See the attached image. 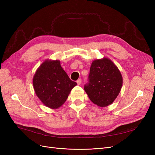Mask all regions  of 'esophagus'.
<instances>
[{"label":"esophagus","mask_w":155,"mask_h":155,"mask_svg":"<svg viewBox=\"0 0 155 155\" xmlns=\"http://www.w3.org/2000/svg\"><path fill=\"white\" fill-rule=\"evenodd\" d=\"M77 83L78 84V85H80V84L81 83V79H78L77 80Z\"/></svg>","instance_id":"esophagus-1"}]
</instances>
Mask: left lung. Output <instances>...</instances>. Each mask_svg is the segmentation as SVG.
<instances>
[{
	"label": "left lung",
	"instance_id": "obj_1",
	"mask_svg": "<svg viewBox=\"0 0 155 155\" xmlns=\"http://www.w3.org/2000/svg\"><path fill=\"white\" fill-rule=\"evenodd\" d=\"M122 83L118 68L110 59L104 58L92 62L84 89L92 102L104 107L114 101L121 91Z\"/></svg>",
	"mask_w": 155,
	"mask_h": 155
}]
</instances>
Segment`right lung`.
Segmentation results:
<instances>
[{
    "mask_svg": "<svg viewBox=\"0 0 155 155\" xmlns=\"http://www.w3.org/2000/svg\"><path fill=\"white\" fill-rule=\"evenodd\" d=\"M76 85L69 78L58 60L45 61L33 78L37 97L46 107L54 109L66 101L70 91Z\"/></svg>",
    "mask_w": 155,
    "mask_h": 155,
    "instance_id": "1",
    "label": "right lung"
}]
</instances>
